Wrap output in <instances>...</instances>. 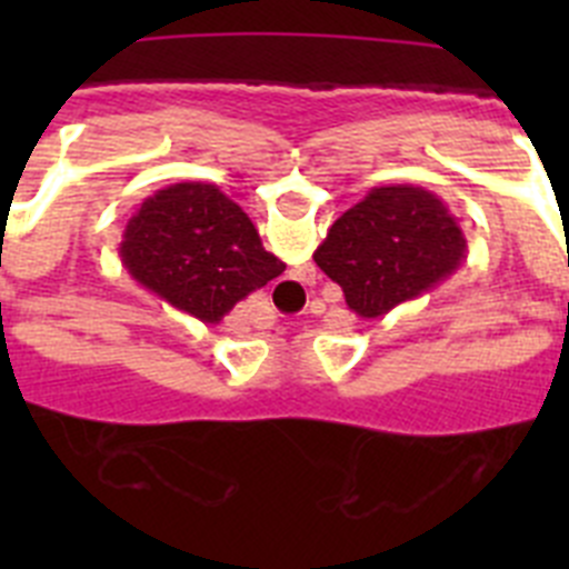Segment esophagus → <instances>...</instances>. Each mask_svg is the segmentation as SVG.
Wrapping results in <instances>:
<instances>
[{
	"mask_svg": "<svg viewBox=\"0 0 569 569\" xmlns=\"http://www.w3.org/2000/svg\"><path fill=\"white\" fill-rule=\"evenodd\" d=\"M316 276V268H310V264H305V268H299V276H290L288 281H281V288H288V290H296L301 284V281H308L313 279Z\"/></svg>",
	"mask_w": 569,
	"mask_h": 569,
	"instance_id": "34e87169",
	"label": "esophagus"
}]
</instances>
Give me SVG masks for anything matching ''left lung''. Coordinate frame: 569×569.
I'll return each mask as SVG.
<instances>
[{"instance_id":"obj_1","label":"left lung","mask_w":569,"mask_h":569,"mask_svg":"<svg viewBox=\"0 0 569 569\" xmlns=\"http://www.w3.org/2000/svg\"><path fill=\"white\" fill-rule=\"evenodd\" d=\"M361 319H379L450 279L467 239L439 196L413 184L373 188L339 216L313 253Z\"/></svg>"}]
</instances>
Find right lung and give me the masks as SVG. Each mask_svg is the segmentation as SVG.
Listing matches in <instances>:
<instances>
[{"label":"right lung","mask_w":569,"mask_h":569,"mask_svg":"<svg viewBox=\"0 0 569 569\" xmlns=\"http://www.w3.org/2000/svg\"><path fill=\"white\" fill-rule=\"evenodd\" d=\"M119 256L144 290L204 325H219L236 301L284 270L261 248L248 213L204 182L148 196L130 216Z\"/></svg>","instance_id":"obj_1"}]
</instances>
